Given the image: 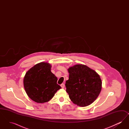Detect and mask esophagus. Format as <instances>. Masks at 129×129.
Here are the masks:
<instances>
[{
    "label": "esophagus",
    "mask_w": 129,
    "mask_h": 129,
    "mask_svg": "<svg viewBox=\"0 0 129 129\" xmlns=\"http://www.w3.org/2000/svg\"><path fill=\"white\" fill-rule=\"evenodd\" d=\"M60 86H61L62 88H64V86H65V85H64V84H61Z\"/></svg>",
    "instance_id": "esophagus-1"
}]
</instances>
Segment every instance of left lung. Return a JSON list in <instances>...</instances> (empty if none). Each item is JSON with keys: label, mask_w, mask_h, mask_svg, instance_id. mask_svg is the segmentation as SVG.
Segmentation results:
<instances>
[{"label": "left lung", "mask_w": 129, "mask_h": 129, "mask_svg": "<svg viewBox=\"0 0 129 129\" xmlns=\"http://www.w3.org/2000/svg\"><path fill=\"white\" fill-rule=\"evenodd\" d=\"M69 80L66 82V91L74 104L88 106L97 99L102 89V80L95 71L82 64L68 69Z\"/></svg>", "instance_id": "8db88e82"}]
</instances>
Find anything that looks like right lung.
<instances>
[{"label":"right lung","mask_w":129,"mask_h":129,"mask_svg":"<svg viewBox=\"0 0 129 129\" xmlns=\"http://www.w3.org/2000/svg\"><path fill=\"white\" fill-rule=\"evenodd\" d=\"M51 68L49 63L41 62L31 68L24 77L25 92L38 103L48 102L61 88L57 84V77L51 72Z\"/></svg>","instance_id":"add662e5"}]
</instances>
